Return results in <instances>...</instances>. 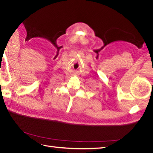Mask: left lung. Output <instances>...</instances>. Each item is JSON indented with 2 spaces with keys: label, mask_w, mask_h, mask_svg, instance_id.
Here are the masks:
<instances>
[{
  "label": "left lung",
  "mask_w": 153,
  "mask_h": 153,
  "mask_svg": "<svg viewBox=\"0 0 153 153\" xmlns=\"http://www.w3.org/2000/svg\"><path fill=\"white\" fill-rule=\"evenodd\" d=\"M152 85H153V82H152Z\"/></svg>",
  "instance_id": "1"
}]
</instances>
